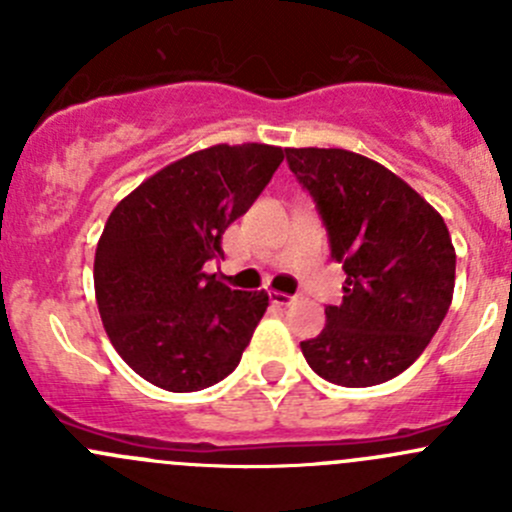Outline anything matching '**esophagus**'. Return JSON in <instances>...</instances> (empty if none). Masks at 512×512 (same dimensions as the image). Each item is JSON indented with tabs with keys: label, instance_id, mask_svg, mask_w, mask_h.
<instances>
[{
	"label": "esophagus",
	"instance_id": "1",
	"mask_svg": "<svg viewBox=\"0 0 512 512\" xmlns=\"http://www.w3.org/2000/svg\"><path fill=\"white\" fill-rule=\"evenodd\" d=\"M270 299L275 304H280V307H287V304H292L297 297H292V294H285V292H270Z\"/></svg>",
	"mask_w": 512,
	"mask_h": 512
}]
</instances>
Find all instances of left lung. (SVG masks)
I'll use <instances>...</instances> for the list:
<instances>
[{
    "label": "left lung",
    "mask_w": 512,
    "mask_h": 512,
    "mask_svg": "<svg viewBox=\"0 0 512 512\" xmlns=\"http://www.w3.org/2000/svg\"><path fill=\"white\" fill-rule=\"evenodd\" d=\"M289 170L327 225L347 272L319 337L302 342L322 379L361 389L409 369L441 327L456 285V250L441 215L376 160L344 148H287Z\"/></svg>",
    "instance_id": "1"
}]
</instances>
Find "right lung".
<instances>
[{
	"instance_id": "right-lung-1",
	"label": "right lung",
	"mask_w": 512,
	"mask_h": 512,
	"mask_svg": "<svg viewBox=\"0 0 512 512\" xmlns=\"http://www.w3.org/2000/svg\"><path fill=\"white\" fill-rule=\"evenodd\" d=\"M282 160L267 143L210 146L165 165L108 215L94 260L98 314L113 349L153 386L208 389L240 364L270 297L203 267L223 257L227 225Z\"/></svg>"
}]
</instances>
